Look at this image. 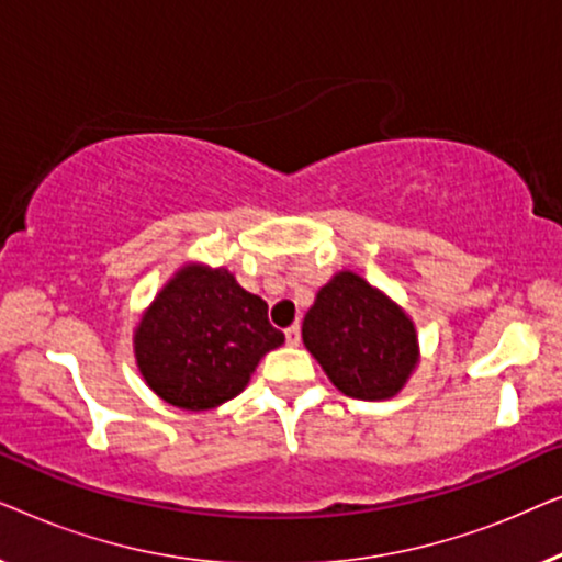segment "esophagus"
I'll list each match as a JSON object with an SVG mask.
<instances>
[{"instance_id":"esophagus-1","label":"esophagus","mask_w":562,"mask_h":562,"mask_svg":"<svg viewBox=\"0 0 562 562\" xmlns=\"http://www.w3.org/2000/svg\"><path fill=\"white\" fill-rule=\"evenodd\" d=\"M283 333H286L289 345H299V340H302V327H299V325H291V327L283 329Z\"/></svg>"}]
</instances>
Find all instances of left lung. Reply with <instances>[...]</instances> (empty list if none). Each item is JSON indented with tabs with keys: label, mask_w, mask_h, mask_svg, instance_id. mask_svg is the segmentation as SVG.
Returning <instances> with one entry per match:
<instances>
[{
	"label": "left lung",
	"mask_w": 562,
	"mask_h": 562,
	"mask_svg": "<svg viewBox=\"0 0 562 562\" xmlns=\"http://www.w3.org/2000/svg\"><path fill=\"white\" fill-rule=\"evenodd\" d=\"M302 337L345 396L381 402L402 391L417 366L412 319L379 289L342 271L319 289Z\"/></svg>",
	"instance_id": "8db88e82"
}]
</instances>
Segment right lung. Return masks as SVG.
Wrapping results in <instances>:
<instances>
[{
  "instance_id": "1",
  "label": "right lung",
  "mask_w": 562,
  "mask_h": 562,
  "mask_svg": "<svg viewBox=\"0 0 562 562\" xmlns=\"http://www.w3.org/2000/svg\"><path fill=\"white\" fill-rule=\"evenodd\" d=\"M283 333L225 268H181L135 329L143 379L164 402L202 412L240 394Z\"/></svg>"
}]
</instances>
